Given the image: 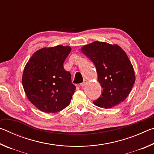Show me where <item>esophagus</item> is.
I'll list each match as a JSON object with an SVG mask.
<instances>
[{
  "label": "esophagus",
  "mask_w": 154,
  "mask_h": 154,
  "mask_svg": "<svg viewBox=\"0 0 154 154\" xmlns=\"http://www.w3.org/2000/svg\"><path fill=\"white\" fill-rule=\"evenodd\" d=\"M86 83H87V81L86 80H84L83 81V83H82L80 84V85H81V87H84L85 85H86Z\"/></svg>",
  "instance_id": "1"
}]
</instances>
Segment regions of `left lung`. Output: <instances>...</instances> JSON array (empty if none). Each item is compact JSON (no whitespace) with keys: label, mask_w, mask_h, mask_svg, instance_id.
Instances as JSON below:
<instances>
[{"label":"left lung","mask_w":154,"mask_h":154,"mask_svg":"<svg viewBox=\"0 0 154 154\" xmlns=\"http://www.w3.org/2000/svg\"><path fill=\"white\" fill-rule=\"evenodd\" d=\"M82 53L94 64L102 95L94 104L110 109L123 102L135 82L134 68L123 49L117 44L94 41L83 46Z\"/></svg>","instance_id":"8db88e82"}]
</instances>
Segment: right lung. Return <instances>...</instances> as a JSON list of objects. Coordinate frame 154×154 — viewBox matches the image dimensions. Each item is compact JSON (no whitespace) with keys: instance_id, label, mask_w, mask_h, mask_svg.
Wrapping results in <instances>:
<instances>
[{"instance_id":"right-lung-1","label":"right lung","mask_w":154,"mask_h":154,"mask_svg":"<svg viewBox=\"0 0 154 154\" xmlns=\"http://www.w3.org/2000/svg\"><path fill=\"white\" fill-rule=\"evenodd\" d=\"M71 51L70 46L61 45L41 48L24 67L22 82L26 95L44 113H58L71 103L75 86L63 66Z\"/></svg>"}]
</instances>
